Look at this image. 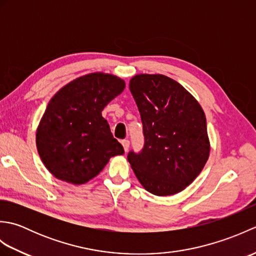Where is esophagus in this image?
<instances>
[{"instance_id":"34e87169","label":"esophagus","mask_w":256,"mask_h":256,"mask_svg":"<svg viewBox=\"0 0 256 256\" xmlns=\"http://www.w3.org/2000/svg\"><path fill=\"white\" fill-rule=\"evenodd\" d=\"M122 145H123V148H124V150L128 152V148H130V140H122Z\"/></svg>"}]
</instances>
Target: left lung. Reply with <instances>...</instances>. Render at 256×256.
<instances>
[{
  "mask_svg": "<svg viewBox=\"0 0 256 256\" xmlns=\"http://www.w3.org/2000/svg\"><path fill=\"white\" fill-rule=\"evenodd\" d=\"M143 124L144 148L128 160L148 192H182L202 170L210 153L206 116L198 101L164 74H136L130 81Z\"/></svg>",
  "mask_w": 256,
  "mask_h": 256,
  "instance_id": "8db88e82",
  "label": "left lung"
}]
</instances>
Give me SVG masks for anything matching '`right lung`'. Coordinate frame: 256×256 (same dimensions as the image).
<instances>
[{
  "instance_id": "1",
  "label": "right lung",
  "mask_w": 256,
  "mask_h": 256,
  "mask_svg": "<svg viewBox=\"0 0 256 256\" xmlns=\"http://www.w3.org/2000/svg\"><path fill=\"white\" fill-rule=\"evenodd\" d=\"M124 88L121 78L94 72L74 79L52 98L37 128L36 145L56 178L86 184L111 157L124 154L101 113Z\"/></svg>"
}]
</instances>
